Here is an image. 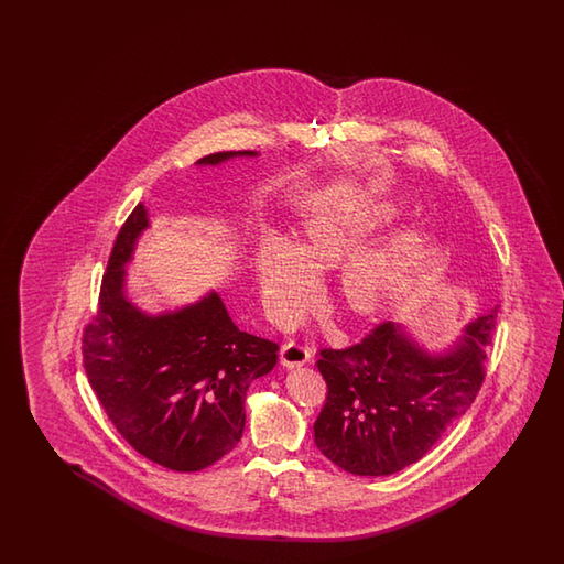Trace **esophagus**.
<instances>
[{"mask_svg":"<svg viewBox=\"0 0 564 564\" xmlns=\"http://www.w3.org/2000/svg\"><path fill=\"white\" fill-rule=\"evenodd\" d=\"M312 357V348L306 345H300V343H286L282 350H280V360L282 365L288 369H294V367H302L306 365Z\"/></svg>","mask_w":564,"mask_h":564,"instance_id":"1","label":"esophagus"}]
</instances>
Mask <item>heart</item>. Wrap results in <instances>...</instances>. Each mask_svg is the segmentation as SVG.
Masks as SVG:
<instances>
[{"label":"heart","instance_id":"obj_1","mask_svg":"<svg viewBox=\"0 0 564 564\" xmlns=\"http://www.w3.org/2000/svg\"><path fill=\"white\" fill-rule=\"evenodd\" d=\"M403 205L399 197H343L306 217L299 246L280 234H268L258 248L256 270L272 318L290 323L308 306L314 294L308 263L316 268L338 264L352 249L395 224ZM420 243V229L408 226L350 254L338 284L348 308L359 314L383 311Z\"/></svg>","mask_w":564,"mask_h":564}]
</instances>
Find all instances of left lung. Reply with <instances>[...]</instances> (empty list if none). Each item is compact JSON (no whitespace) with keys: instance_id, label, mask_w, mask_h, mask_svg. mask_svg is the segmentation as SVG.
<instances>
[{"instance_id":"8db88e82","label":"left lung","mask_w":564,"mask_h":564,"mask_svg":"<svg viewBox=\"0 0 564 564\" xmlns=\"http://www.w3.org/2000/svg\"><path fill=\"white\" fill-rule=\"evenodd\" d=\"M498 306L432 350L408 326L379 324L348 348H323L328 397L314 444L355 476H389L420 462L478 395Z\"/></svg>"}]
</instances>
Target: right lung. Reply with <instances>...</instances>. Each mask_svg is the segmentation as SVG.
<instances>
[{"mask_svg":"<svg viewBox=\"0 0 564 564\" xmlns=\"http://www.w3.org/2000/svg\"><path fill=\"white\" fill-rule=\"evenodd\" d=\"M258 155L226 151L197 165ZM149 226V209L139 204L120 228L96 318L83 336L85 369L108 420L141 456L197 471L240 442L246 391L274 369L278 345L240 330L216 290L175 311L139 308L129 296L127 265Z\"/></svg>","mask_w":564,"mask_h":564,"instance_id":"1","label":"right lung"}]
</instances>
